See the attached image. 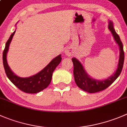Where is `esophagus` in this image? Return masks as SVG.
<instances>
[{
	"label": "esophagus",
	"instance_id": "obj_1",
	"mask_svg": "<svg viewBox=\"0 0 127 127\" xmlns=\"http://www.w3.org/2000/svg\"><path fill=\"white\" fill-rule=\"evenodd\" d=\"M64 53L66 56H71V54H72V50H71L70 48H66V50H65L64 51Z\"/></svg>",
	"mask_w": 127,
	"mask_h": 127
}]
</instances>
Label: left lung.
Listing matches in <instances>:
<instances>
[{"label":"left lung","mask_w":127,"mask_h":127,"mask_svg":"<svg viewBox=\"0 0 127 127\" xmlns=\"http://www.w3.org/2000/svg\"><path fill=\"white\" fill-rule=\"evenodd\" d=\"M108 28L110 31L115 43L119 46L120 51L117 67L112 75L107 79L102 80L93 78L87 73L84 66L76 58H72L74 64V77L76 84L80 89L89 93H95L107 88L117 79L122 70L124 62V47L120 37L115 32L114 23L110 20H109Z\"/></svg>","instance_id":"obj_1"}]
</instances>
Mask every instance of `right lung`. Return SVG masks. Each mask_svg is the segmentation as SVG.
Instances as JSON below:
<instances>
[{"instance_id": "right-lung-1", "label": "right lung", "mask_w": 127, "mask_h": 127, "mask_svg": "<svg viewBox=\"0 0 127 127\" xmlns=\"http://www.w3.org/2000/svg\"><path fill=\"white\" fill-rule=\"evenodd\" d=\"M15 33V30L10 35L9 39L6 43L5 47L3 52V67L7 76L16 87L26 93L36 94L41 92V91L46 89L51 82L53 72L55 71L56 67L58 66L59 64L61 63L62 60L61 55H59L58 56L53 59L48 64L47 66H45L42 70H41L36 74L27 77H19L11 70L10 67L8 64L7 59V53L9 49L10 44L12 41Z\"/></svg>"}]
</instances>
